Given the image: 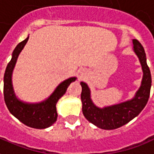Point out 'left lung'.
<instances>
[{"label": "left lung", "mask_w": 154, "mask_h": 154, "mask_svg": "<svg viewBox=\"0 0 154 154\" xmlns=\"http://www.w3.org/2000/svg\"><path fill=\"white\" fill-rule=\"evenodd\" d=\"M133 45L134 51L140 59L144 72L140 88L133 100L103 109H99L92 103L87 85L85 82H81L82 87L81 99L82 102L83 115L90 122L101 129H117L128 123L144 109L149 100L152 78L149 68L146 62V54L144 47L138 40H133Z\"/></svg>", "instance_id": "obj_1"}]
</instances>
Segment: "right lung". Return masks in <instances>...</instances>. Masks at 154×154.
Here are the masks:
<instances>
[{
  "label": "right lung",
  "mask_w": 154,
  "mask_h": 154,
  "mask_svg": "<svg viewBox=\"0 0 154 154\" xmlns=\"http://www.w3.org/2000/svg\"><path fill=\"white\" fill-rule=\"evenodd\" d=\"M28 40V36L17 45L13 51L12 58L6 67L4 75V100L9 111L21 122L32 128L45 129L56 122L58 117L56 111L57 102L63 94H65L70 83L77 78L71 77L63 82L55 89L54 93L44 102L31 104L19 101L14 94L11 75L19 53L23 49Z\"/></svg>",
  "instance_id": "right-lung-1"
}]
</instances>
